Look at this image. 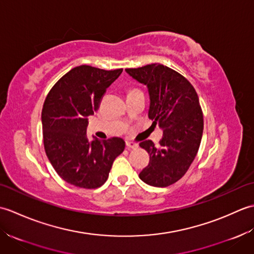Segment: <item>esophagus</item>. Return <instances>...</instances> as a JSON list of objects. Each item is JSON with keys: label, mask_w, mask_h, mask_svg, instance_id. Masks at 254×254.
Masks as SVG:
<instances>
[{"label": "esophagus", "mask_w": 254, "mask_h": 254, "mask_svg": "<svg viewBox=\"0 0 254 254\" xmlns=\"http://www.w3.org/2000/svg\"><path fill=\"white\" fill-rule=\"evenodd\" d=\"M126 144H127V148L135 149V148H137V147H138V145H137L136 143L131 142V141H127V142H126Z\"/></svg>", "instance_id": "34e87169"}]
</instances>
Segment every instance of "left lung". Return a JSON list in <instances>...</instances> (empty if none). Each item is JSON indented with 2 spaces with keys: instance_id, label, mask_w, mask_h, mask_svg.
Masks as SVG:
<instances>
[{
  "instance_id": "left-lung-1",
  "label": "left lung",
  "mask_w": 254,
  "mask_h": 254,
  "mask_svg": "<svg viewBox=\"0 0 254 254\" xmlns=\"http://www.w3.org/2000/svg\"><path fill=\"white\" fill-rule=\"evenodd\" d=\"M126 71L147 86L148 118L164 130L158 146L150 139L139 143L149 154V163L139 178L153 187L174 185L186 175L201 144L204 120L196 91L185 76L163 64Z\"/></svg>"
}]
</instances>
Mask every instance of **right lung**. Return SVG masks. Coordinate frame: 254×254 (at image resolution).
Returning <instances> with one entry per match:
<instances>
[{
  "instance_id": "add662e5",
  "label": "right lung",
  "mask_w": 254,
  "mask_h": 254,
  "mask_svg": "<svg viewBox=\"0 0 254 254\" xmlns=\"http://www.w3.org/2000/svg\"><path fill=\"white\" fill-rule=\"evenodd\" d=\"M122 71L76 66L63 75L46 97L41 113L45 150L57 174L69 185L101 187L126 147L120 137L90 142L86 135L88 117L99 109L107 88Z\"/></svg>"
}]
</instances>
